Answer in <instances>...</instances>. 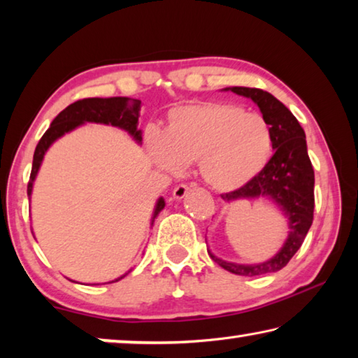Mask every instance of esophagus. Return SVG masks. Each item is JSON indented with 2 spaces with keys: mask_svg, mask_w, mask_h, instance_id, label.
I'll return each mask as SVG.
<instances>
[{
  "mask_svg": "<svg viewBox=\"0 0 358 358\" xmlns=\"http://www.w3.org/2000/svg\"><path fill=\"white\" fill-rule=\"evenodd\" d=\"M191 187L187 186L186 183H180V185H177L175 186V189H173V199H177V201H180V199H183L186 194H187V191H189Z\"/></svg>",
  "mask_w": 358,
  "mask_h": 358,
  "instance_id": "obj_1",
  "label": "esophagus"
}]
</instances>
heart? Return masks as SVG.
<instances>
[{
	"label": "heart",
	"mask_w": 358,
	"mask_h": 358,
	"mask_svg": "<svg viewBox=\"0 0 358 358\" xmlns=\"http://www.w3.org/2000/svg\"><path fill=\"white\" fill-rule=\"evenodd\" d=\"M148 150L161 167L177 171L199 161L202 178L217 191L245 186L271 155L270 126L259 113L229 102L173 108L164 136L151 132Z\"/></svg>",
	"instance_id": "1"
}]
</instances>
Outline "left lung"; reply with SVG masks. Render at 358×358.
<instances>
[{"label": "left lung", "instance_id": "left-lung-1", "mask_svg": "<svg viewBox=\"0 0 358 358\" xmlns=\"http://www.w3.org/2000/svg\"><path fill=\"white\" fill-rule=\"evenodd\" d=\"M230 92L251 98L259 106L264 120L268 123L275 153L251 181L238 189L222 194L224 201L241 197L268 196L289 216L290 234L282 250L268 262L259 265H238L210 257L224 270L240 276H260L284 268L294 254L300 250L314 217V169L306 150L305 131L292 112L273 94L260 88L232 87Z\"/></svg>", "mask_w": 358, "mask_h": 358}]
</instances>
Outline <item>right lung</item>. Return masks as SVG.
I'll return each mask as SVG.
<instances>
[{
	"label": "right lung",
	"mask_w": 358,
	"mask_h": 358,
	"mask_svg": "<svg viewBox=\"0 0 358 358\" xmlns=\"http://www.w3.org/2000/svg\"><path fill=\"white\" fill-rule=\"evenodd\" d=\"M138 112H141V101L131 98H87L76 101L74 104L66 107L64 110L59 112L58 117L52 121L50 128H48L45 131V134L41 137L38 147L34 150L31 175H29L27 189L28 196L31 194L33 181L36 178V175H38L42 157H44L47 148L50 147L58 137H62L64 132L72 131L77 128L78 124L85 123V121H93V123L118 126V128L128 131L137 142H141L142 134L141 131L137 129ZM164 199H159V201H157L153 221L155 217L161 213V210L164 208ZM128 273H124L121 278H124ZM121 278L115 281H120Z\"/></svg>",
	"instance_id": "right-lung-1"
}]
</instances>
